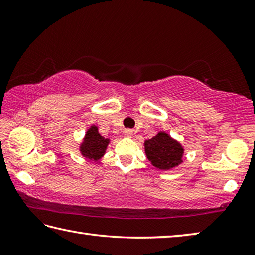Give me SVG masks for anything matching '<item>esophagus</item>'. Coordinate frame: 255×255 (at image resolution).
Returning a JSON list of instances; mask_svg holds the SVG:
<instances>
[{"mask_svg":"<svg viewBox=\"0 0 255 255\" xmlns=\"http://www.w3.org/2000/svg\"><path fill=\"white\" fill-rule=\"evenodd\" d=\"M124 134H125V136H126V137L131 138V137L133 136V131L131 130V129H125Z\"/></svg>","mask_w":255,"mask_h":255,"instance_id":"esophagus-1","label":"esophagus"}]
</instances>
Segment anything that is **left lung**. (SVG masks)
<instances>
[{"label":"left lung","instance_id":"1","mask_svg":"<svg viewBox=\"0 0 255 255\" xmlns=\"http://www.w3.org/2000/svg\"><path fill=\"white\" fill-rule=\"evenodd\" d=\"M148 159L160 170H169L182 162L183 148L164 132L148 140L144 143Z\"/></svg>","mask_w":255,"mask_h":255}]
</instances>
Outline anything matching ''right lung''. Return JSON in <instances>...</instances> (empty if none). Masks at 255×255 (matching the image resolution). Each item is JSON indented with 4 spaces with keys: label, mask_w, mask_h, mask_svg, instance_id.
<instances>
[{
    "label": "right lung",
    "mask_w": 255,
    "mask_h": 255,
    "mask_svg": "<svg viewBox=\"0 0 255 255\" xmlns=\"http://www.w3.org/2000/svg\"><path fill=\"white\" fill-rule=\"evenodd\" d=\"M108 144V140L103 138L97 131L96 126H92L81 145V152L90 160H99L104 154Z\"/></svg>",
    "instance_id": "right-lung-1"
}]
</instances>
